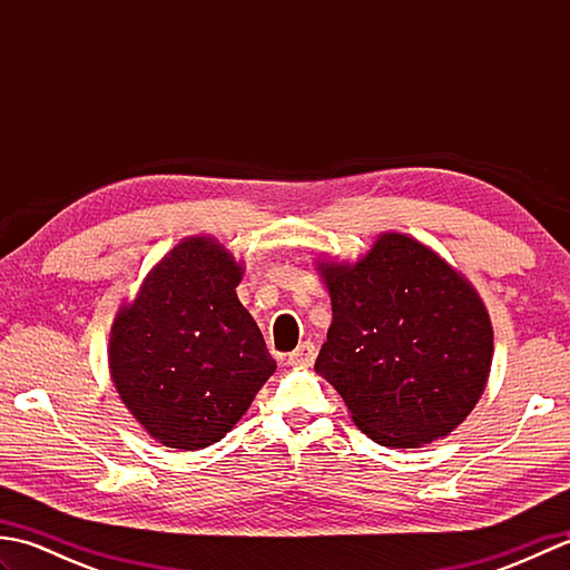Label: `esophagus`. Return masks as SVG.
<instances>
[{"label": "esophagus", "mask_w": 570, "mask_h": 570, "mask_svg": "<svg viewBox=\"0 0 570 570\" xmlns=\"http://www.w3.org/2000/svg\"><path fill=\"white\" fill-rule=\"evenodd\" d=\"M316 360V345L313 343H301L292 355H288V365L292 367H308Z\"/></svg>", "instance_id": "1"}]
</instances>
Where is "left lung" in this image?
<instances>
[{"label":"left lung","instance_id":"left-lung-1","mask_svg":"<svg viewBox=\"0 0 570 570\" xmlns=\"http://www.w3.org/2000/svg\"><path fill=\"white\" fill-rule=\"evenodd\" d=\"M333 323L316 372L374 443L421 448L458 429L492 365L488 308L463 274L402 233L355 264L318 262Z\"/></svg>","mask_w":570,"mask_h":570}]
</instances>
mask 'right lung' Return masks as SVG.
<instances>
[{
	"label": "right lung",
	"mask_w": 570,
	"mask_h": 570,
	"mask_svg": "<svg viewBox=\"0 0 570 570\" xmlns=\"http://www.w3.org/2000/svg\"><path fill=\"white\" fill-rule=\"evenodd\" d=\"M242 266L213 237H186L117 311L110 374L151 439L198 451L225 439L276 362L235 294Z\"/></svg>",
	"instance_id": "obj_1"
}]
</instances>
